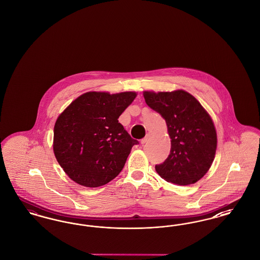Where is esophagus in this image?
I'll list each match as a JSON object with an SVG mask.
<instances>
[{"mask_svg":"<svg viewBox=\"0 0 260 260\" xmlns=\"http://www.w3.org/2000/svg\"><path fill=\"white\" fill-rule=\"evenodd\" d=\"M148 139L149 135H147V136H145L144 138H142V139H141V144H142V145H143V144H145V143L148 141Z\"/></svg>","mask_w":260,"mask_h":260,"instance_id":"obj_1","label":"esophagus"}]
</instances>
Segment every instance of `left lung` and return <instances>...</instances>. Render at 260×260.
Returning a JSON list of instances; mask_svg holds the SVG:
<instances>
[{
    "label": "left lung",
    "mask_w": 260,
    "mask_h": 260,
    "mask_svg": "<svg viewBox=\"0 0 260 260\" xmlns=\"http://www.w3.org/2000/svg\"><path fill=\"white\" fill-rule=\"evenodd\" d=\"M145 102L166 120L171 152L156 165L158 174L176 185L200 180L214 159L217 137L213 122L197 99L185 90L144 91Z\"/></svg>",
    "instance_id": "obj_1"
}]
</instances>
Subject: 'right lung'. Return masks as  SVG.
Wrapping results in <instances>:
<instances>
[{
    "label": "right lung",
    "mask_w": 260,
    "mask_h": 260,
    "mask_svg": "<svg viewBox=\"0 0 260 260\" xmlns=\"http://www.w3.org/2000/svg\"><path fill=\"white\" fill-rule=\"evenodd\" d=\"M135 91H89L62 112L53 129V152L65 173L86 187L107 184L124 168L134 145L118 119Z\"/></svg>",
    "instance_id": "obj_1"
}]
</instances>
